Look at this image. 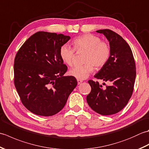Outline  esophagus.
I'll return each mask as SVG.
<instances>
[{
  "label": "esophagus",
  "mask_w": 149,
  "mask_h": 149,
  "mask_svg": "<svg viewBox=\"0 0 149 149\" xmlns=\"http://www.w3.org/2000/svg\"><path fill=\"white\" fill-rule=\"evenodd\" d=\"M82 82H83V80H81V79H77V83L78 84H80Z\"/></svg>",
  "instance_id": "esophagus-1"
}]
</instances>
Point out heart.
<instances>
[{"instance_id": "heart-1", "label": "heart", "mask_w": 149, "mask_h": 149, "mask_svg": "<svg viewBox=\"0 0 149 149\" xmlns=\"http://www.w3.org/2000/svg\"><path fill=\"white\" fill-rule=\"evenodd\" d=\"M72 44L77 51H86L84 56L85 64L75 66L69 72L70 75L77 79L87 78L93 71V66L96 68H102L110 58L111 48L109 44L101 41L99 36L93 34H86L76 37L72 41ZM74 49L67 44L60 47V58L66 65L71 66L74 64Z\"/></svg>"}]
</instances>
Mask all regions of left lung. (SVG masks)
Masks as SVG:
<instances>
[{"label": "left lung", "instance_id": "1", "mask_svg": "<svg viewBox=\"0 0 149 149\" xmlns=\"http://www.w3.org/2000/svg\"><path fill=\"white\" fill-rule=\"evenodd\" d=\"M97 32L103 34L109 41L111 55L108 61L94 77L108 82L109 85L103 88L99 82L88 81L91 90L86 100L94 111L102 115H111L120 111L132 96L136 65L131 47L122 36L110 29Z\"/></svg>", "mask_w": 149, "mask_h": 149}]
</instances>
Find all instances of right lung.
Returning <instances> with one entry per match:
<instances>
[{"label":"right lung","mask_w":149,"mask_h":149,"mask_svg":"<svg viewBox=\"0 0 149 149\" xmlns=\"http://www.w3.org/2000/svg\"><path fill=\"white\" fill-rule=\"evenodd\" d=\"M69 36L39 31L18 50L14 61V83L22 104L37 115H56L65 106L77 84L73 76H64L59 49Z\"/></svg>","instance_id":"obj_1"}]
</instances>
